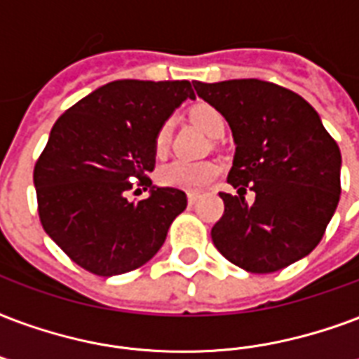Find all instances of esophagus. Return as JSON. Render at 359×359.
Returning <instances> with one entry per match:
<instances>
[{
	"label": "esophagus",
	"instance_id": "esophagus-1",
	"mask_svg": "<svg viewBox=\"0 0 359 359\" xmlns=\"http://www.w3.org/2000/svg\"><path fill=\"white\" fill-rule=\"evenodd\" d=\"M198 199H199V194H196V191H190V194H188V203L190 205L198 203Z\"/></svg>",
	"mask_w": 359,
	"mask_h": 359
}]
</instances>
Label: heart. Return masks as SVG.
<instances>
[{
    "mask_svg": "<svg viewBox=\"0 0 359 359\" xmlns=\"http://www.w3.org/2000/svg\"><path fill=\"white\" fill-rule=\"evenodd\" d=\"M191 120L210 137H215L220 130H226V118L220 111H216L215 107H196L191 111ZM169 139H171V120H165V122H161L154 135L156 154L161 156L168 150ZM216 175H218V168L212 161L173 160L158 171V182L161 186L177 188V190L199 191L209 182H212Z\"/></svg>",
    "mask_w": 359,
    "mask_h": 359,
    "instance_id": "obj_1",
    "label": "heart"
}]
</instances>
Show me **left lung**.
I'll list each match as a JSON object with an SVG mask.
<instances>
[{"label": "left lung", "mask_w": 359, "mask_h": 359, "mask_svg": "<svg viewBox=\"0 0 359 359\" xmlns=\"http://www.w3.org/2000/svg\"><path fill=\"white\" fill-rule=\"evenodd\" d=\"M228 120L235 141L224 215L210 229L224 258L248 273H275L316 248L341 198V150L301 95L258 79L194 81ZM257 194L246 204L244 194Z\"/></svg>", "instance_id": "left-lung-1"}]
</instances>
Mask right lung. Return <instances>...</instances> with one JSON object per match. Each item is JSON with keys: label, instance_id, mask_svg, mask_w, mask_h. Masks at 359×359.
Segmentation results:
<instances>
[{"label": "right lung", "instance_id": "obj_1", "mask_svg": "<svg viewBox=\"0 0 359 359\" xmlns=\"http://www.w3.org/2000/svg\"><path fill=\"white\" fill-rule=\"evenodd\" d=\"M196 97L188 81L109 82L67 109L34 169L39 218L48 237L82 269L113 277L154 258L188 199L156 188L154 135L161 122ZM130 178L151 196L128 202Z\"/></svg>", "mask_w": 359, "mask_h": 359}]
</instances>
